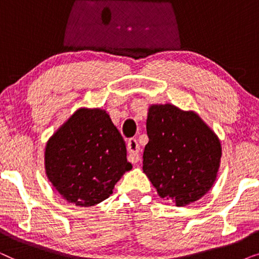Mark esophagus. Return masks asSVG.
Here are the masks:
<instances>
[{"label":"esophagus","mask_w":259,"mask_h":259,"mask_svg":"<svg viewBox=\"0 0 259 259\" xmlns=\"http://www.w3.org/2000/svg\"><path fill=\"white\" fill-rule=\"evenodd\" d=\"M127 150H128V160L132 162V164H137L139 161V144L136 139H130L127 141Z\"/></svg>","instance_id":"34e87169"}]
</instances>
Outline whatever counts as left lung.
I'll list each match as a JSON object with an SVG mask.
<instances>
[{"label": "left lung", "mask_w": 259, "mask_h": 259, "mask_svg": "<svg viewBox=\"0 0 259 259\" xmlns=\"http://www.w3.org/2000/svg\"><path fill=\"white\" fill-rule=\"evenodd\" d=\"M143 169L160 198L186 206L205 196L215 182L221 140L194 111L172 104L150 105Z\"/></svg>", "instance_id": "left-lung-1"}]
</instances>
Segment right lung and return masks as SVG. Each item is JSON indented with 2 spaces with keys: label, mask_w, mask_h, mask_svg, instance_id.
Listing matches in <instances>:
<instances>
[{
  "label": "right lung",
  "mask_w": 259,
  "mask_h": 259,
  "mask_svg": "<svg viewBox=\"0 0 259 259\" xmlns=\"http://www.w3.org/2000/svg\"><path fill=\"white\" fill-rule=\"evenodd\" d=\"M131 169L125 141L106 109H76L46 144V176L56 192L76 206L107 199Z\"/></svg>",
  "instance_id": "add662e5"
}]
</instances>
